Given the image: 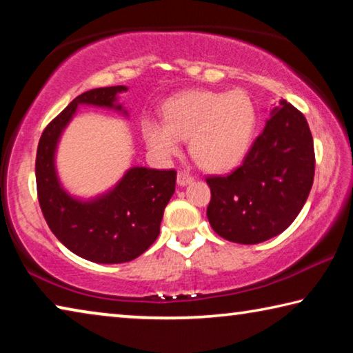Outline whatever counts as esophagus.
I'll use <instances>...</instances> for the list:
<instances>
[{"instance_id": "esophagus-1", "label": "esophagus", "mask_w": 353, "mask_h": 353, "mask_svg": "<svg viewBox=\"0 0 353 353\" xmlns=\"http://www.w3.org/2000/svg\"><path fill=\"white\" fill-rule=\"evenodd\" d=\"M193 176L190 174V172H185V171H179L177 172V183L183 187V185H188L190 182H193Z\"/></svg>"}]
</instances>
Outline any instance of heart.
Masks as SVG:
<instances>
[{
    "label": "heart",
    "mask_w": 353,
    "mask_h": 353,
    "mask_svg": "<svg viewBox=\"0 0 353 353\" xmlns=\"http://www.w3.org/2000/svg\"><path fill=\"white\" fill-rule=\"evenodd\" d=\"M165 119L146 117L141 129L146 145L163 159L181 152L190 137V152L202 168H234L248 154L255 130V107L241 90H188L163 105Z\"/></svg>",
    "instance_id": "heart-1"
}]
</instances>
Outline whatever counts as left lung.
I'll use <instances>...</instances> for the list:
<instances>
[{
  "mask_svg": "<svg viewBox=\"0 0 353 353\" xmlns=\"http://www.w3.org/2000/svg\"><path fill=\"white\" fill-rule=\"evenodd\" d=\"M314 179V146L305 117L282 99L271 110L243 163L227 176H208L207 218L224 240L256 244L296 219Z\"/></svg>",
  "mask_w": 353,
  "mask_h": 353,
  "instance_id": "left-lung-1",
  "label": "left lung"
}]
</instances>
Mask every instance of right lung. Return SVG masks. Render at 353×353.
Returning a JSON list of instances; mask_svg holds the SVG:
<instances>
[{"label":"right lung","instance_id":"add662e5","mask_svg":"<svg viewBox=\"0 0 353 353\" xmlns=\"http://www.w3.org/2000/svg\"><path fill=\"white\" fill-rule=\"evenodd\" d=\"M126 90L124 85L93 88L74 98L45 128L35 159L39 204L51 232L73 254L104 265L134 260L157 240L165 207L176 190V171L134 166L107 193L82 201L61 185L56 149L77 105L107 107L126 115L117 98Z\"/></svg>","mask_w":353,"mask_h":353}]
</instances>
